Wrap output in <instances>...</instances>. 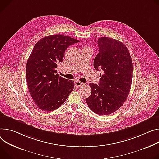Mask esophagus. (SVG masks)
I'll return each instance as SVG.
<instances>
[{
    "label": "esophagus",
    "mask_w": 159,
    "mask_h": 159,
    "mask_svg": "<svg viewBox=\"0 0 159 159\" xmlns=\"http://www.w3.org/2000/svg\"><path fill=\"white\" fill-rule=\"evenodd\" d=\"M85 84L84 83H82L79 81H77L75 82V85L77 86V87H82V86H84Z\"/></svg>",
    "instance_id": "obj_1"
}]
</instances>
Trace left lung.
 <instances>
[{
	"label": "left lung",
	"mask_w": 159,
	"mask_h": 159,
	"mask_svg": "<svg viewBox=\"0 0 159 159\" xmlns=\"http://www.w3.org/2000/svg\"><path fill=\"white\" fill-rule=\"evenodd\" d=\"M99 53L94 60L96 70H102L99 84L90 83L91 94L85 99L89 108L100 115L117 111L131 89L133 62L127 47L121 42L107 37L98 40Z\"/></svg>",
	"instance_id": "left-lung-1"
}]
</instances>
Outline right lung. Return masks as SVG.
<instances>
[{"instance_id":"obj_1","label":"right lung","mask_w":159,"mask_h":159,"mask_svg":"<svg viewBox=\"0 0 159 159\" xmlns=\"http://www.w3.org/2000/svg\"><path fill=\"white\" fill-rule=\"evenodd\" d=\"M79 40L56 34L39 40L33 48L26 65L28 88L35 103L46 111L60 107L73 91L74 82L57 74L69 46Z\"/></svg>"}]
</instances>
